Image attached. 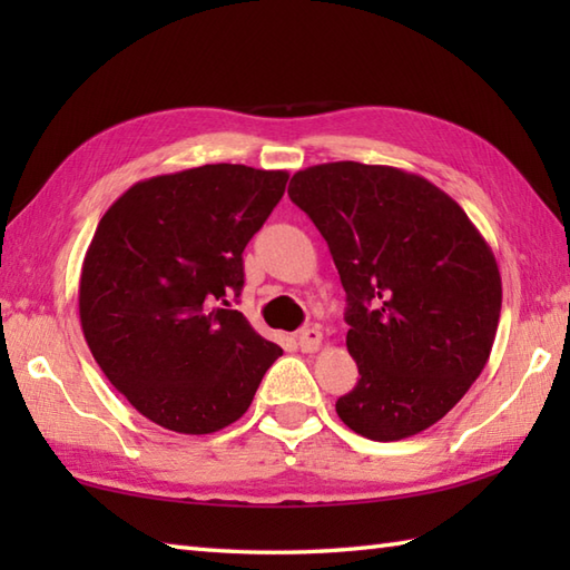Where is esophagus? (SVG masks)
<instances>
[{"label": "esophagus", "mask_w": 570, "mask_h": 570, "mask_svg": "<svg viewBox=\"0 0 570 570\" xmlns=\"http://www.w3.org/2000/svg\"><path fill=\"white\" fill-rule=\"evenodd\" d=\"M296 341H298V347L304 350V353H316V350L321 347L323 333H321L318 325H311V328H304L296 335Z\"/></svg>", "instance_id": "34e87169"}]
</instances>
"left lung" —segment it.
I'll list each match as a JSON object with an SVG mask.
<instances>
[{"instance_id":"left-lung-1","label":"left lung","mask_w":570,"mask_h":570,"mask_svg":"<svg viewBox=\"0 0 570 570\" xmlns=\"http://www.w3.org/2000/svg\"><path fill=\"white\" fill-rule=\"evenodd\" d=\"M288 196L347 294L360 380L337 416L370 441L426 431L480 377L498 333L502 278L485 237L448 193L394 166H308Z\"/></svg>"}]
</instances>
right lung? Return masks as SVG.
<instances>
[{
    "instance_id": "right-lung-1",
    "label": "right lung",
    "mask_w": 570,
    "mask_h": 570,
    "mask_svg": "<svg viewBox=\"0 0 570 570\" xmlns=\"http://www.w3.org/2000/svg\"><path fill=\"white\" fill-rule=\"evenodd\" d=\"M286 180L242 164L154 176L95 229L78 288L82 335L105 377L168 431L235 423L282 355L229 298L245 286L242 252Z\"/></svg>"
}]
</instances>
